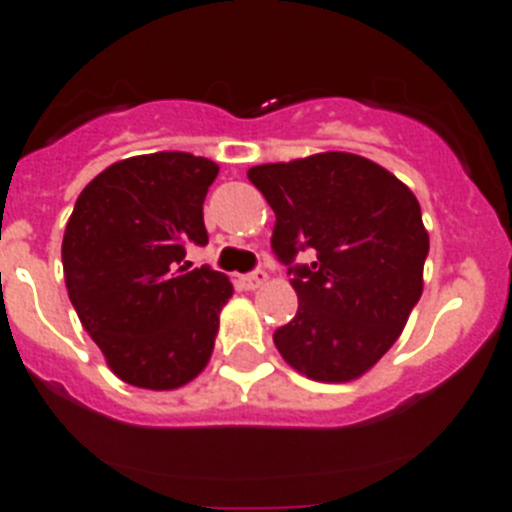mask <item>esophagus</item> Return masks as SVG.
Listing matches in <instances>:
<instances>
[{
	"label": "esophagus",
	"mask_w": 512,
	"mask_h": 512,
	"mask_svg": "<svg viewBox=\"0 0 512 512\" xmlns=\"http://www.w3.org/2000/svg\"><path fill=\"white\" fill-rule=\"evenodd\" d=\"M268 283V273L265 270H252L247 275H239V286L247 288V291H255V288L265 286Z\"/></svg>",
	"instance_id": "obj_1"
}]
</instances>
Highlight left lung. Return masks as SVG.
I'll use <instances>...</instances> for the list:
<instances>
[{"mask_svg":"<svg viewBox=\"0 0 512 512\" xmlns=\"http://www.w3.org/2000/svg\"><path fill=\"white\" fill-rule=\"evenodd\" d=\"M247 177L275 211L270 247L299 296L275 348L314 381L358 379L422 296L430 239L420 203L389 170L348 151L257 164ZM299 251L312 252L309 266L295 262Z\"/></svg>","mask_w":512,"mask_h":512,"instance_id":"left-lung-1","label":"left lung"}]
</instances>
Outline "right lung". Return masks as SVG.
<instances>
[{"mask_svg": "<svg viewBox=\"0 0 512 512\" xmlns=\"http://www.w3.org/2000/svg\"><path fill=\"white\" fill-rule=\"evenodd\" d=\"M219 164L188 151L123 159L79 193L61 244L79 322L118 379L177 389L206 368L231 283L190 270L188 244H208L203 201Z\"/></svg>", "mask_w": 512, "mask_h": 512, "instance_id": "obj_1", "label": "right lung"}]
</instances>
